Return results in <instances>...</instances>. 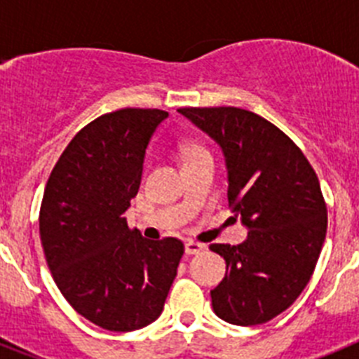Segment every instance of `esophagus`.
<instances>
[{
	"instance_id": "esophagus-1",
	"label": "esophagus",
	"mask_w": 359,
	"mask_h": 359,
	"mask_svg": "<svg viewBox=\"0 0 359 359\" xmlns=\"http://www.w3.org/2000/svg\"><path fill=\"white\" fill-rule=\"evenodd\" d=\"M203 250H205V246L199 243H194V241H187L185 243V253L187 255H198V253H201Z\"/></svg>"
}]
</instances>
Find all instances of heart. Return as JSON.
Wrapping results in <instances>:
<instances>
[{
    "label": "heart",
    "instance_id": "obj_1",
    "mask_svg": "<svg viewBox=\"0 0 359 359\" xmlns=\"http://www.w3.org/2000/svg\"><path fill=\"white\" fill-rule=\"evenodd\" d=\"M203 152H207L203 147H199V145H185V149H183V154H185V160H189V158L192 156H198V154H203Z\"/></svg>",
    "mask_w": 359,
    "mask_h": 359
}]
</instances>
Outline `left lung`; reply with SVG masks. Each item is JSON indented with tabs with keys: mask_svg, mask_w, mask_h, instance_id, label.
<instances>
[{
	"mask_svg": "<svg viewBox=\"0 0 359 359\" xmlns=\"http://www.w3.org/2000/svg\"><path fill=\"white\" fill-rule=\"evenodd\" d=\"M219 145L228 201L248 237L212 244L226 273L210 291L212 307L233 325H259L280 315L315 271L327 231L320 182L302 151L273 123L241 107H182Z\"/></svg>",
	"mask_w": 359,
	"mask_h": 359,
	"instance_id": "8db88e82",
	"label": "left lung"
}]
</instances>
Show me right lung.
<instances>
[{
	"mask_svg": "<svg viewBox=\"0 0 359 359\" xmlns=\"http://www.w3.org/2000/svg\"><path fill=\"white\" fill-rule=\"evenodd\" d=\"M161 109H120L88 123L53 167L39 233L57 287L98 327L142 329L161 315L185 252L182 241H149L126 212L140 189L145 151Z\"/></svg>",
	"mask_w": 359,
	"mask_h": 359,
	"instance_id": "add662e5",
	"label": "right lung"
}]
</instances>
